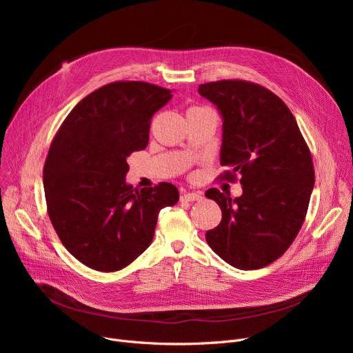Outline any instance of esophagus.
Here are the masks:
<instances>
[{
	"label": "esophagus",
	"mask_w": 353,
	"mask_h": 353,
	"mask_svg": "<svg viewBox=\"0 0 353 353\" xmlns=\"http://www.w3.org/2000/svg\"><path fill=\"white\" fill-rule=\"evenodd\" d=\"M180 199L184 201H194V200H201L203 196L197 192H186L180 196Z\"/></svg>",
	"instance_id": "esophagus-1"
}]
</instances>
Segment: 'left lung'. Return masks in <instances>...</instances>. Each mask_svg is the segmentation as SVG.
I'll return each mask as SVG.
<instances>
[{
	"label": "left lung",
	"instance_id": "left-lung-1",
	"mask_svg": "<svg viewBox=\"0 0 353 353\" xmlns=\"http://www.w3.org/2000/svg\"><path fill=\"white\" fill-rule=\"evenodd\" d=\"M220 113V164L226 179L240 176L243 193L209 189L221 209L206 232L216 254L240 270L261 269L281 257L301 230L314 184L310 152L288 105L268 88L223 80L199 85Z\"/></svg>",
	"mask_w": 353,
	"mask_h": 353
}]
</instances>
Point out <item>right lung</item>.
Returning a JSON list of instances; mask_svg holds the SVG:
<instances>
[{
    "mask_svg": "<svg viewBox=\"0 0 353 353\" xmlns=\"http://www.w3.org/2000/svg\"><path fill=\"white\" fill-rule=\"evenodd\" d=\"M172 90L143 81L107 84L84 97L55 134L43 170L51 223L83 265L116 272L150 246L163 208L179 201L170 183L134 190L127 159L148 143L154 113Z\"/></svg>",
    "mask_w": 353,
    "mask_h": 353,
    "instance_id": "add662e5",
    "label": "right lung"
}]
</instances>
